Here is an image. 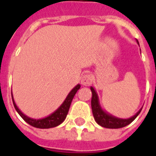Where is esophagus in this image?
<instances>
[{
    "instance_id": "esophagus-1",
    "label": "esophagus",
    "mask_w": 156,
    "mask_h": 156,
    "mask_svg": "<svg viewBox=\"0 0 156 156\" xmlns=\"http://www.w3.org/2000/svg\"><path fill=\"white\" fill-rule=\"evenodd\" d=\"M91 76L89 73H84L82 77H81V83L83 86H90L91 83Z\"/></svg>"
}]
</instances>
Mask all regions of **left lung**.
Returning <instances> with one entry per match:
<instances>
[{
	"instance_id": "1",
	"label": "left lung",
	"mask_w": 156,
	"mask_h": 156,
	"mask_svg": "<svg viewBox=\"0 0 156 156\" xmlns=\"http://www.w3.org/2000/svg\"><path fill=\"white\" fill-rule=\"evenodd\" d=\"M138 44V41L137 40ZM90 90L92 92V98H91V109H92V113L95 118V121L96 123L99 124L100 126L102 127L108 129H119L125 127V126H128L129 124H130L132 121H134V119L138 116V114L140 113L142 111V108L138 110V112L135 115L131 116L128 119H122L118 118L116 116H112L106 111H104L102 108V107L100 104V100H99V96L95 90V88L93 87H90Z\"/></svg>"
}]
</instances>
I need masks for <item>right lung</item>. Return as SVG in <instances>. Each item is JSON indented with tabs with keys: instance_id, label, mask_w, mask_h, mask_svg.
<instances>
[{
	"instance_id": "1",
	"label": "right lung",
	"mask_w": 156,
	"mask_h": 156,
	"mask_svg": "<svg viewBox=\"0 0 156 156\" xmlns=\"http://www.w3.org/2000/svg\"><path fill=\"white\" fill-rule=\"evenodd\" d=\"M80 84H78L77 86H75V87L70 90V92L69 93L68 95H67V97L66 98V100H64V102L61 104V106L59 107L56 111L54 112H52V114H50L49 116H46V117H44V118L41 119L30 118L29 116H26L25 114L23 113V112L20 111V109L18 108V106L16 105L15 102H14V100H13L12 90H11V95H12V100H13V106L15 108L16 111L18 112V113L20 115L21 117H22L27 123H28L29 125L33 126V127H35V128L49 129L53 128V127H56V126L61 125V124L65 121V119L66 118V116H67V114H68L69 109V107H70L71 102H72V100H73L76 92L78 91V90L80 89Z\"/></svg>"
}]
</instances>
